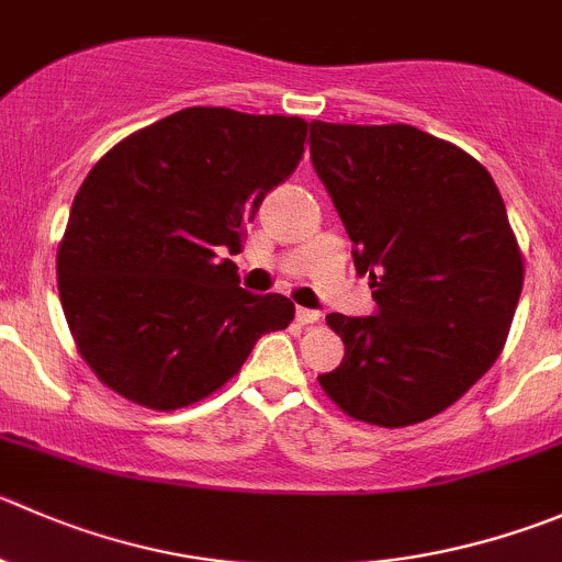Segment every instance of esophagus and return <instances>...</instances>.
<instances>
[{"mask_svg":"<svg viewBox=\"0 0 562 562\" xmlns=\"http://www.w3.org/2000/svg\"><path fill=\"white\" fill-rule=\"evenodd\" d=\"M296 321L302 326H307V324H318L321 321V313L318 310H307V307H299L296 310Z\"/></svg>","mask_w":562,"mask_h":562,"instance_id":"1","label":"esophagus"}]
</instances>
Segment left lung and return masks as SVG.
<instances>
[{"mask_svg": "<svg viewBox=\"0 0 562 562\" xmlns=\"http://www.w3.org/2000/svg\"><path fill=\"white\" fill-rule=\"evenodd\" d=\"M375 313H329L340 368L326 395L353 419L403 428L459 401L499 357L525 282L505 203L481 161L414 125L310 123Z\"/></svg>", "mask_w": 562, "mask_h": 562, "instance_id": "1", "label": "left lung"}]
</instances>
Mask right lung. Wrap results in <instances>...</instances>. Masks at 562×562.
I'll return each mask as SVG.
<instances>
[{
	"mask_svg": "<svg viewBox=\"0 0 562 562\" xmlns=\"http://www.w3.org/2000/svg\"><path fill=\"white\" fill-rule=\"evenodd\" d=\"M307 123L189 106L90 170L57 252L59 302L98 379L172 412L220 390L293 302L238 288L244 225L296 170Z\"/></svg>",
	"mask_w": 562,
	"mask_h": 562,
	"instance_id": "add662e5",
	"label": "right lung"
}]
</instances>
